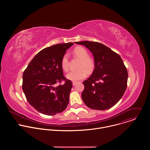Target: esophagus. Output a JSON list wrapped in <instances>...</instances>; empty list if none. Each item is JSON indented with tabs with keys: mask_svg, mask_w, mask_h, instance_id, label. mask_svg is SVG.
Listing matches in <instances>:
<instances>
[{
	"mask_svg": "<svg viewBox=\"0 0 150 150\" xmlns=\"http://www.w3.org/2000/svg\"><path fill=\"white\" fill-rule=\"evenodd\" d=\"M76 83H77V82H75V81H73V82H72L73 86H75V85Z\"/></svg>",
	"mask_w": 150,
	"mask_h": 150,
	"instance_id": "1",
	"label": "esophagus"
}]
</instances>
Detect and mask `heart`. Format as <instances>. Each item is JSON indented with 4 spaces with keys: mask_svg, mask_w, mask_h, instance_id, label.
Listing matches in <instances>:
<instances>
[{
    "mask_svg": "<svg viewBox=\"0 0 150 150\" xmlns=\"http://www.w3.org/2000/svg\"><path fill=\"white\" fill-rule=\"evenodd\" d=\"M74 54L76 57L81 60L79 65V70L75 71H71L66 75L67 79L76 81L85 78L87 75V71H91L94 67V62L92 58L89 57L87 50L82 46H78L74 50ZM60 66L62 69L67 71L69 68V57L68 54H63L61 59ZM86 69L85 70L84 69Z\"/></svg>",
    "mask_w": 150,
    "mask_h": 150,
    "instance_id": "b5f03b06",
    "label": "heart"
}]
</instances>
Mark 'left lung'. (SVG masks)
<instances>
[{
  "label": "left lung",
  "mask_w": 150,
  "mask_h": 150,
  "mask_svg": "<svg viewBox=\"0 0 150 150\" xmlns=\"http://www.w3.org/2000/svg\"><path fill=\"white\" fill-rule=\"evenodd\" d=\"M88 49L94 57L92 75L83 82L81 97L90 109H110L122 97L127 87V71L120 56L97 42H75Z\"/></svg>",
  "instance_id": "left-lung-1"
}]
</instances>
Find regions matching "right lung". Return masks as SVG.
Instances as JSON below:
<instances>
[{
	"mask_svg": "<svg viewBox=\"0 0 150 150\" xmlns=\"http://www.w3.org/2000/svg\"><path fill=\"white\" fill-rule=\"evenodd\" d=\"M74 43L58 44L39 52L23 75V90L30 104L38 112L52 116L62 112L69 103L72 82L60 66L63 54ZM62 80L65 83L54 87Z\"/></svg>",
	"mask_w": 150,
	"mask_h": 150,
	"instance_id": "obj_1",
	"label": "right lung"
}]
</instances>
